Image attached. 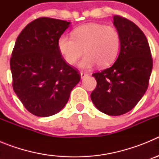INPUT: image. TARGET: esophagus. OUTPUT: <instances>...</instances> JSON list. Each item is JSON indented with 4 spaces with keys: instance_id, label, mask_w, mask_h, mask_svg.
Instances as JSON below:
<instances>
[{
    "instance_id": "obj_1",
    "label": "esophagus",
    "mask_w": 159,
    "mask_h": 159,
    "mask_svg": "<svg viewBox=\"0 0 159 159\" xmlns=\"http://www.w3.org/2000/svg\"><path fill=\"white\" fill-rule=\"evenodd\" d=\"M88 74H87V73H84V72H80V77H81V79H84L85 78V77H87L88 76Z\"/></svg>"
}]
</instances>
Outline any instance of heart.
Listing matches in <instances>:
<instances>
[{"label":"heart","instance_id":"b5f03b06","mask_svg":"<svg viewBox=\"0 0 159 159\" xmlns=\"http://www.w3.org/2000/svg\"><path fill=\"white\" fill-rule=\"evenodd\" d=\"M59 51L66 62L75 64L84 53L78 66L91 69L97 64L107 67L115 61L120 48V36L116 28L100 24H87L76 28L72 36L61 35L57 42Z\"/></svg>","mask_w":159,"mask_h":159}]
</instances>
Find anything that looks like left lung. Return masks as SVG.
Segmentation results:
<instances>
[{
    "label": "left lung",
    "mask_w": 159,
    "mask_h": 159,
    "mask_svg": "<svg viewBox=\"0 0 159 159\" xmlns=\"http://www.w3.org/2000/svg\"><path fill=\"white\" fill-rule=\"evenodd\" d=\"M120 36L119 57L111 67L92 74L97 82L91 99L108 116H121L134 107L148 88L153 60L148 41L135 24L114 16Z\"/></svg>",
    "instance_id": "left-lung-1"
}]
</instances>
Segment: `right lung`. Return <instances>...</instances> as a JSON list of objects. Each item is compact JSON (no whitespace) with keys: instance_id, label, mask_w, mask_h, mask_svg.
Segmentation results:
<instances>
[{"instance_id":"1","label":"right lung","mask_w":159,"mask_h":159,"mask_svg":"<svg viewBox=\"0 0 159 159\" xmlns=\"http://www.w3.org/2000/svg\"><path fill=\"white\" fill-rule=\"evenodd\" d=\"M70 25L62 20L38 18L21 31L15 43L10 59L12 87L25 107L36 116L60 111L80 80L57 45Z\"/></svg>"}]
</instances>
